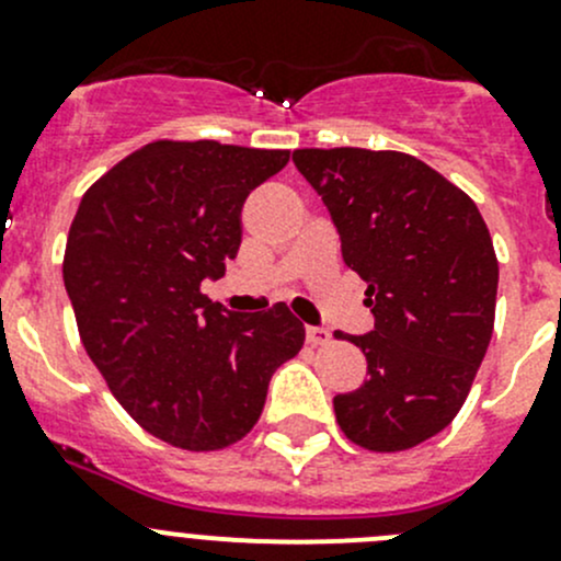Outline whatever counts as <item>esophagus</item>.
I'll return each instance as SVG.
<instances>
[{
  "label": "esophagus",
  "instance_id": "obj_1",
  "mask_svg": "<svg viewBox=\"0 0 561 561\" xmlns=\"http://www.w3.org/2000/svg\"><path fill=\"white\" fill-rule=\"evenodd\" d=\"M307 342L312 344V347H322V344L331 342V331H328V328H320V325H309Z\"/></svg>",
  "mask_w": 561,
  "mask_h": 561
}]
</instances>
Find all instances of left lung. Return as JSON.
<instances>
[{"mask_svg": "<svg viewBox=\"0 0 561 561\" xmlns=\"http://www.w3.org/2000/svg\"><path fill=\"white\" fill-rule=\"evenodd\" d=\"M293 162L325 203L342 257L366 282L375 331L347 339L366 380L339 393L344 437L377 454L415 448L467 401L489 350L496 265L472 197L417 157L369 149H296Z\"/></svg>", "mask_w": 561, "mask_h": 561, "instance_id": "obj_1", "label": "left lung"}]
</instances>
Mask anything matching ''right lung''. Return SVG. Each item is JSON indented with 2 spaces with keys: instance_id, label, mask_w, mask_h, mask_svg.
I'll return each mask as SVG.
<instances>
[{
  "instance_id": "right-lung-1",
  "label": "right lung",
  "mask_w": 561,
  "mask_h": 561,
  "mask_svg": "<svg viewBox=\"0 0 561 561\" xmlns=\"http://www.w3.org/2000/svg\"><path fill=\"white\" fill-rule=\"evenodd\" d=\"M285 149L154 140L81 197L65 287L89 358L135 423L181 450L252 432L274 371L304 347L285 304L228 312L203 296L241 247V208Z\"/></svg>"
}]
</instances>
